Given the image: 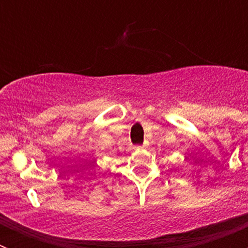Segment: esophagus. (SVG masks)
I'll list each match as a JSON object with an SVG mask.
<instances>
[{"label":"esophagus","instance_id":"esophagus-1","mask_svg":"<svg viewBox=\"0 0 248 248\" xmlns=\"http://www.w3.org/2000/svg\"><path fill=\"white\" fill-rule=\"evenodd\" d=\"M143 146H146V143H144V144H143Z\"/></svg>","mask_w":248,"mask_h":248}]
</instances>
